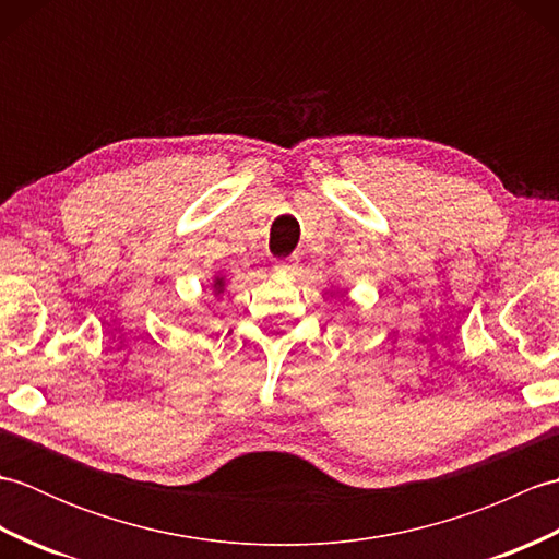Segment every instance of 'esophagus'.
I'll list each match as a JSON object with an SVG mask.
<instances>
[{
    "instance_id": "obj_1",
    "label": "esophagus",
    "mask_w": 559,
    "mask_h": 559,
    "mask_svg": "<svg viewBox=\"0 0 559 559\" xmlns=\"http://www.w3.org/2000/svg\"><path fill=\"white\" fill-rule=\"evenodd\" d=\"M298 266H300V257L298 254L276 261V269L278 271H286V273H295V271H298Z\"/></svg>"
}]
</instances>
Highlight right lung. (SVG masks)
<instances>
[{
    "mask_svg": "<svg viewBox=\"0 0 559 559\" xmlns=\"http://www.w3.org/2000/svg\"><path fill=\"white\" fill-rule=\"evenodd\" d=\"M218 286H221V281H218Z\"/></svg>",
    "mask_w": 559,
    "mask_h": 559,
    "instance_id": "1",
    "label": "right lung"
}]
</instances>
